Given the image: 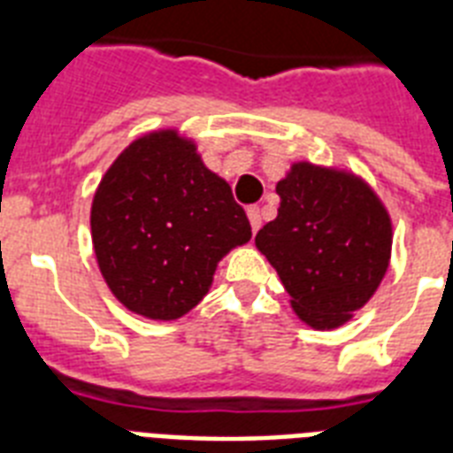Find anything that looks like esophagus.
<instances>
[{"label": "esophagus", "mask_w": 453, "mask_h": 453, "mask_svg": "<svg viewBox=\"0 0 453 453\" xmlns=\"http://www.w3.org/2000/svg\"><path fill=\"white\" fill-rule=\"evenodd\" d=\"M247 216H249V223H251V230L258 233V227H261V209H258V206H249Z\"/></svg>", "instance_id": "1"}]
</instances>
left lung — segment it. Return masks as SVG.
I'll list each match as a JSON object with an SVG mask.
<instances>
[{"instance_id": "obj_1", "label": "left lung", "mask_w": 453, "mask_h": 453, "mask_svg": "<svg viewBox=\"0 0 453 453\" xmlns=\"http://www.w3.org/2000/svg\"><path fill=\"white\" fill-rule=\"evenodd\" d=\"M277 195V219L258 230L256 247L277 270L303 322L336 329L386 275L390 216L362 178L310 162L291 164Z\"/></svg>"}]
</instances>
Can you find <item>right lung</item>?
I'll return each mask as SVG.
<instances>
[{
  "label": "right lung",
  "instance_id": "1",
  "mask_svg": "<svg viewBox=\"0 0 453 453\" xmlns=\"http://www.w3.org/2000/svg\"><path fill=\"white\" fill-rule=\"evenodd\" d=\"M91 240L124 308L178 319L209 294L220 258L251 240V226L190 138L162 129L136 138L105 171L91 204Z\"/></svg>",
  "mask_w": 453,
  "mask_h": 453
}]
</instances>
